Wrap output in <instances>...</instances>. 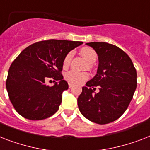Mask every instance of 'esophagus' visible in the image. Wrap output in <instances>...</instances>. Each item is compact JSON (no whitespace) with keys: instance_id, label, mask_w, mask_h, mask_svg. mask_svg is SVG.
Returning <instances> with one entry per match:
<instances>
[{"instance_id":"34e87169","label":"esophagus","mask_w":150,"mask_h":150,"mask_svg":"<svg viewBox=\"0 0 150 150\" xmlns=\"http://www.w3.org/2000/svg\"><path fill=\"white\" fill-rule=\"evenodd\" d=\"M72 86H73L72 84H71V83H69V88H71V87H72Z\"/></svg>"}]
</instances>
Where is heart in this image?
<instances>
[{"label":"heart","instance_id":"heart-1","mask_svg":"<svg viewBox=\"0 0 150 150\" xmlns=\"http://www.w3.org/2000/svg\"><path fill=\"white\" fill-rule=\"evenodd\" d=\"M80 53L84 58H86V60L89 64H93L96 62L97 58V54L95 52L94 49H92L91 47H82L80 50ZM73 53L72 52H69L68 54L65 55L64 60H63V66L68 67L70 64L72 58ZM64 79L69 81V83L74 84V85H80L83 83L84 81H86L88 79V74L86 72H78L75 71H69L64 75Z\"/></svg>","mask_w":150,"mask_h":150}]
</instances>
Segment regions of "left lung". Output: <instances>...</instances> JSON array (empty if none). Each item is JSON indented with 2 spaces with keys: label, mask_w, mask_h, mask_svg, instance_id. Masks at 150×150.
Here are the masks:
<instances>
[{
  "label": "left lung",
  "mask_w": 150,
  "mask_h": 150,
  "mask_svg": "<svg viewBox=\"0 0 150 150\" xmlns=\"http://www.w3.org/2000/svg\"><path fill=\"white\" fill-rule=\"evenodd\" d=\"M86 45L96 51L99 63L97 74L78 98L79 111L95 123H109L125 112L132 100L137 86L136 70L128 54L117 46L106 42ZM97 86L100 92L93 93Z\"/></svg>",
  "instance_id": "obj_1"
}]
</instances>
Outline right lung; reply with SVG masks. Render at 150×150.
Wrapping results in <instances>:
<instances>
[{
  "instance_id": "1",
  "label": "right lung",
  "mask_w": 150,
  "mask_h": 150,
  "mask_svg": "<svg viewBox=\"0 0 150 150\" xmlns=\"http://www.w3.org/2000/svg\"><path fill=\"white\" fill-rule=\"evenodd\" d=\"M81 41L50 39L24 48L10 66L6 88L15 110L25 119L41 120L58 110L62 92L69 88L62 75L63 60ZM58 81L52 87L45 81Z\"/></svg>"
}]
</instances>
